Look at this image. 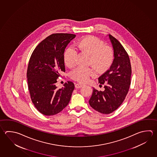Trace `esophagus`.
I'll return each mask as SVG.
<instances>
[{
	"mask_svg": "<svg viewBox=\"0 0 157 157\" xmlns=\"http://www.w3.org/2000/svg\"><path fill=\"white\" fill-rule=\"evenodd\" d=\"M83 86V84H80V83H77V84H76L75 85V87L76 88H82Z\"/></svg>",
	"mask_w": 157,
	"mask_h": 157,
	"instance_id": "34e87169",
	"label": "esophagus"
}]
</instances>
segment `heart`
Segmentation results:
<instances>
[{"label": "heart", "mask_w": 157, "mask_h": 157, "mask_svg": "<svg viewBox=\"0 0 157 157\" xmlns=\"http://www.w3.org/2000/svg\"><path fill=\"white\" fill-rule=\"evenodd\" d=\"M77 49L89 56L88 64L97 71L102 73L107 71L112 64L114 52L111 48L105 46L103 41L93 36H86L81 39L76 44ZM77 51L68 48L64 54L65 64L69 68L76 65ZM94 71L90 68L78 67L71 72V78L81 83H85L94 75Z\"/></svg>", "instance_id": "b5f03b06"}]
</instances>
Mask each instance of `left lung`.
Wrapping results in <instances>:
<instances>
[{
	"label": "left lung",
	"mask_w": 157,
	"mask_h": 157,
	"mask_svg": "<svg viewBox=\"0 0 157 157\" xmlns=\"http://www.w3.org/2000/svg\"><path fill=\"white\" fill-rule=\"evenodd\" d=\"M114 52V60L108 71L98 78L104 90L93 88L89 99L90 105L103 114H110L123 102L130 85L132 68L127 53L119 41L110 34L108 35Z\"/></svg>",
	"instance_id": "obj_1"
}]
</instances>
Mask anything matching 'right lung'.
<instances>
[{"instance_id": "obj_1", "label": "right lung", "mask_w": 157, "mask_h": 157, "mask_svg": "<svg viewBox=\"0 0 157 157\" xmlns=\"http://www.w3.org/2000/svg\"><path fill=\"white\" fill-rule=\"evenodd\" d=\"M75 37L71 34L56 33L48 36L33 51L27 70L31 99L39 112L53 116L68 105L74 85L69 81L58 89L56 84L65 71L64 53L68 43Z\"/></svg>"}]
</instances>
